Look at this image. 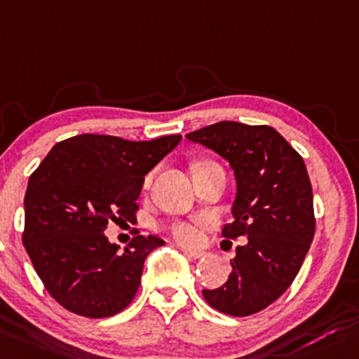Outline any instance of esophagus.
Wrapping results in <instances>:
<instances>
[{
  "instance_id": "34e87169",
  "label": "esophagus",
  "mask_w": 359,
  "mask_h": 359,
  "mask_svg": "<svg viewBox=\"0 0 359 359\" xmlns=\"http://www.w3.org/2000/svg\"><path fill=\"white\" fill-rule=\"evenodd\" d=\"M182 252L186 256H189V258H194V259H199L205 256V251H199V249H187V248H182Z\"/></svg>"
}]
</instances>
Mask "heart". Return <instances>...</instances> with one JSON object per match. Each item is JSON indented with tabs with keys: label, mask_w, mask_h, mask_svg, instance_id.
<instances>
[{
	"label": "heart",
	"mask_w": 359,
	"mask_h": 359,
	"mask_svg": "<svg viewBox=\"0 0 359 359\" xmlns=\"http://www.w3.org/2000/svg\"><path fill=\"white\" fill-rule=\"evenodd\" d=\"M170 233L179 241L180 244H196L199 241V230L191 222H173L170 225Z\"/></svg>",
	"instance_id": "obj_1"
}]
</instances>
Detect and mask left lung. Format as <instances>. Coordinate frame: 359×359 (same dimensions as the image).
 Segmentation results:
<instances>
[{"label": "left lung", "instance_id": "8db88e82", "mask_svg": "<svg viewBox=\"0 0 359 359\" xmlns=\"http://www.w3.org/2000/svg\"><path fill=\"white\" fill-rule=\"evenodd\" d=\"M213 149L233 170L237 184L232 224L225 239L248 237L230 262L229 280L205 289L206 303L232 316L265 309L287 290L304 262L313 236V191L303 158L269 126L224 122L186 134Z\"/></svg>", "mask_w": 359, "mask_h": 359}]
</instances>
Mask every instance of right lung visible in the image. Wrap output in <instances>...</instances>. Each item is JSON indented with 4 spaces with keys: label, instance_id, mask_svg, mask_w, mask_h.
<instances>
[{
    "label": "right lung",
    "instance_id": "1",
    "mask_svg": "<svg viewBox=\"0 0 359 359\" xmlns=\"http://www.w3.org/2000/svg\"><path fill=\"white\" fill-rule=\"evenodd\" d=\"M180 139L74 135L53 146L30 175L22 241L44 287L63 308L107 318L134 299L146 256L165 241L135 236L120 252L104 229L110 220H135L144 175Z\"/></svg>",
    "mask_w": 359,
    "mask_h": 359
}]
</instances>
